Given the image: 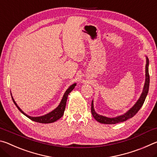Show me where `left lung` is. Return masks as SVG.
<instances>
[{"label": "left lung", "mask_w": 157, "mask_h": 157, "mask_svg": "<svg viewBox=\"0 0 157 157\" xmlns=\"http://www.w3.org/2000/svg\"><path fill=\"white\" fill-rule=\"evenodd\" d=\"M146 57V65H145V80L144 86H143V91L141 93L140 98L139 100L136 101V102L135 103L133 107L129 109L127 111L126 113L124 114H122L121 116H118L116 117H113V118H109V117H106L105 116L100 115V114L97 113L95 112L94 109V100H92L91 102V113L94 118L98 122H99L100 123L103 124H116L121 123V122H124L128 119L132 118L134 115H136V113L139 111V109L143 105V103L145 102V100L147 95L148 94L149 91V86H150V75H149V59L147 56Z\"/></svg>", "instance_id": "left-lung-1"}]
</instances>
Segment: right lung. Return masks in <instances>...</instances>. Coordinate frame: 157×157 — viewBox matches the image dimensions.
I'll use <instances>...</instances> for the list:
<instances>
[{
  "mask_svg": "<svg viewBox=\"0 0 157 157\" xmlns=\"http://www.w3.org/2000/svg\"><path fill=\"white\" fill-rule=\"evenodd\" d=\"M76 84H77L76 83H74L68 87L67 90L66 91V92L64 93V94H63L62 99L61 100L59 105H58L54 110H52V111L48 113L47 114H45V115L41 116L33 117V116L27 115V114H26L25 112H23V111L21 109V108L18 107V105L17 104V102L14 101V99L13 98L12 94H11V96H12L13 102H14V105L17 106L18 109L23 114V115H25V116H27L28 118H30V120L33 121L34 122H37V123H54V122L57 121V120H59V119L62 118V116L63 115L68 94L74 89V88H75L76 86Z\"/></svg>",
  "mask_w": 157,
  "mask_h": 157,
  "instance_id": "right-lung-1",
  "label": "right lung"
}]
</instances>
